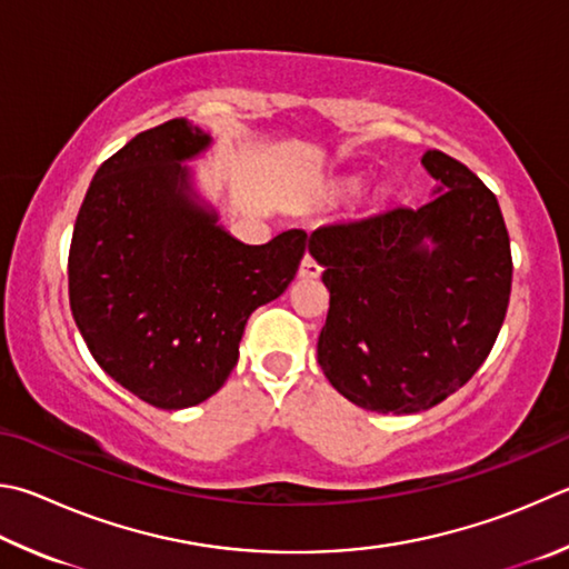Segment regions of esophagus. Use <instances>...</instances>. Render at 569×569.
Listing matches in <instances>:
<instances>
[{
  "mask_svg": "<svg viewBox=\"0 0 569 569\" xmlns=\"http://www.w3.org/2000/svg\"><path fill=\"white\" fill-rule=\"evenodd\" d=\"M298 273H301L303 278H318L320 276V266L313 261L311 256L306 253V258L301 261V268H298Z\"/></svg>",
  "mask_w": 569,
  "mask_h": 569,
  "instance_id": "1",
  "label": "esophagus"
}]
</instances>
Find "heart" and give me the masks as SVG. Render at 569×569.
Here are the masks:
<instances>
[{
	"label": "heart",
	"instance_id": "obj_1",
	"mask_svg": "<svg viewBox=\"0 0 569 569\" xmlns=\"http://www.w3.org/2000/svg\"><path fill=\"white\" fill-rule=\"evenodd\" d=\"M353 189H356V183H348V186H346V191H353Z\"/></svg>",
	"mask_w": 569,
	"mask_h": 569
}]
</instances>
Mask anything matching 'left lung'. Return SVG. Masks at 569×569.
<instances>
[{"mask_svg":"<svg viewBox=\"0 0 569 569\" xmlns=\"http://www.w3.org/2000/svg\"><path fill=\"white\" fill-rule=\"evenodd\" d=\"M428 203L308 236L330 291L318 363L358 408L410 416L475 376L508 313L512 256L495 193L442 151Z\"/></svg>","mask_w":569,"mask_h":569,"instance_id":"1","label":"left lung"}]
</instances>
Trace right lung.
Instances as JSON below:
<instances>
[{"label": "right lung", "instance_id": "obj_1", "mask_svg": "<svg viewBox=\"0 0 569 569\" xmlns=\"http://www.w3.org/2000/svg\"><path fill=\"white\" fill-rule=\"evenodd\" d=\"M189 119L141 131L101 163L69 249V303L97 363L161 410L209 400L249 316L293 281L303 231L249 246L223 229L186 161L211 147Z\"/></svg>", "mask_w": 569, "mask_h": 569}]
</instances>
